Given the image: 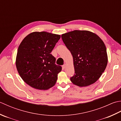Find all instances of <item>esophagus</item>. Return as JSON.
I'll return each mask as SVG.
<instances>
[{
	"label": "esophagus",
	"instance_id": "esophagus-1",
	"mask_svg": "<svg viewBox=\"0 0 121 121\" xmlns=\"http://www.w3.org/2000/svg\"><path fill=\"white\" fill-rule=\"evenodd\" d=\"M62 68H63V69H65L66 68V65H65H65H64L62 66Z\"/></svg>",
	"mask_w": 121,
	"mask_h": 121
}]
</instances>
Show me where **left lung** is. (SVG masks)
Masks as SVG:
<instances>
[{"label": "left lung", "mask_w": 121, "mask_h": 121, "mask_svg": "<svg viewBox=\"0 0 121 121\" xmlns=\"http://www.w3.org/2000/svg\"><path fill=\"white\" fill-rule=\"evenodd\" d=\"M61 38L73 57L75 74L70 78L73 84L87 87L96 82L108 64L105 44L92 32L74 30L63 34Z\"/></svg>", "instance_id": "1"}]
</instances>
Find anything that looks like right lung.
I'll list each match as a JSON object with an SVG mask.
<instances>
[{
  "label": "right lung",
  "instance_id": "1",
  "mask_svg": "<svg viewBox=\"0 0 121 121\" xmlns=\"http://www.w3.org/2000/svg\"><path fill=\"white\" fill-rule=\"evenodd\" d=\"M60 38L58 34L33 32L24 38L17 52L16 65L19 75L31 87L48 90L55 85L60 66L51 54Z\"/></svg>",
  "mask_w": 121,
  "mask_h": 121
}]
</instances>
